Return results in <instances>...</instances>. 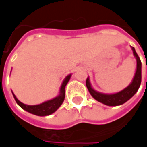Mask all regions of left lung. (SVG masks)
Masks as SVG:
<instances>
[{"label": "left lung", "mask_w": 147, "mask_h": 147, "mask_svg": "<svg viewBox=\"0 0 147 147\" xmlns=\"http://www.w3.org/2000/svg\"><path fill=\"white\" fill-rule=\"evenodd\" d=\"M132 50H133L134 55L136 56V60H137V67H136V72L131 84L119 92H117L114 94H103V93L98 92L95 90H93L89 82V79L87 78L86 81V85H87L89 92L93 97V98H95L97 101L102 102L103 104L108 105V106H118V105H121L125 103L136 94V92L138 91L140 87V82H141V62L134 47H132Z\"/></svg>", "instance_id": "obj_1"}]
</instances>
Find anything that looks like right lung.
Here are the masks:
<instances>
[{
  "label": "right lung",
  "instance_id": "right-lung-1",
  "mask_svg": "<svg viewBox=\"0 0 147 147\" xmlns=\"http://www.w3.org/2000/svg\"><path fill=\"white\" fill-rule=\"evenodd\" d=\"M71 75H69L65 77V79L64 80V82L61 85V87H60V95L52 100L47 101V102H45L38 104V105H26V104L21 102L20 101L16 98V96L14 94H13V97L17 102V103L24 110L33 113V114H35V115H38V116L49 115L54 112H55L59 109L60 105L62 104L63 101L65 99V87L66 86V84L68 83V82L71 78Z\"/></svg>",
  "mask_w": 147,
  "mask_h": 147
}]
</instances>
